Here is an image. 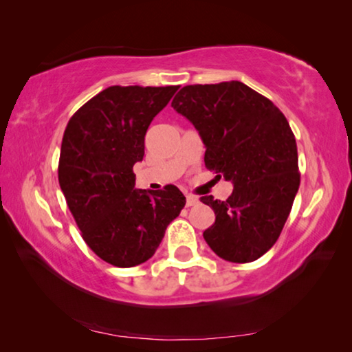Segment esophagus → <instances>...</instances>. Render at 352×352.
<instances>
[{
  "mask_svg": "<svg viewBox=\"0 0 352 352\" xmlns=\"http://www.w3.org/2000/svg\"><path fill=\"white\" fill-rule=\"evenodd\" d=\"M199 204V197H195L192 194H188L186 195V206H194Z\"/></svg>",
  "mask_w": 352,
  "mask_h": 352,
  "instance_id": "34e87169",
  "label": "esophagus"
}]
</instances>
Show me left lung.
I'll use <instances>...</instances> for the list:
<instances>
[{"mask_svg":"<svg viewBox=\"0 0 352 352\" xmlns=\"http://www.w3.org/2000/svg\"><path fill=\"white\" fill-rule=\"evenodd\" d=\"M206 147L205 166L233 183L226 200L205 195L216 222L208 245L230 262H252L275 245L300 188L295 135L281 110L245 83L183 87L172 100Z\"/></svg>","mask_w":352,"mask_h":352,"instance_id":"obj_1","label":"left lung"}]
</instances>
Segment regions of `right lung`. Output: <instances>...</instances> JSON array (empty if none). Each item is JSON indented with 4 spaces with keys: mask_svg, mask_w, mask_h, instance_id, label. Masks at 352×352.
I'll use <instances>...</instances> for the list:
<instances>
[{
    "mask_svg": "<svg viewBox=\"0 0 352 352\" xmlns=\"http://www.w3.org/2000/svg\"><path fill=\"white\" fill-rule=\"evenodd\" d=\"M178 85L105 88L83 104L65 129L58 183L83 241L115 267L151 259L186 199L174 184L135 189L133 164L144 136Z\"/></svg>",
    "mask_w": 352,
    "mask_h": 352,
    "instance_id": "add662e5",
    "label": "right lung"
}]
</instances>
